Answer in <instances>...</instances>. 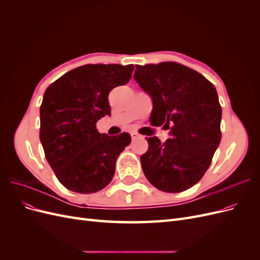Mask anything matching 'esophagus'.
Here are the masks:
<instances>
[{"label":"esophagus","instance_id":"obj_1","mask_svg":"<svg viewBox=\"0 0 260 260\" xmlns=\"http://www.w3.org/2000/svg\"><path fill=\"white\" fill-rule=\"evenodd\" d=\"M130 135H131L132 140H136V139H138L140 137V135H139V133H137V132H131Z\"/></svg>","mask_w":260,"mask_h":260}]
</instances>
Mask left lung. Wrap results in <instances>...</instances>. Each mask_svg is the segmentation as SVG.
Returning <instances> with one entry per match:
<instances>
[{"mask_svg":"<svg viewBox=\"0 0 260 260\" xmlns=\"http://www.w3.org/2000/svg\"><path fill=\"white\" fill-rule=\"evenodd\" d=\"M135 79L153 101L149 121L170 138H146L141 156L146 179L156 188L179 193L203 178L221 140V106L216 88L195 70L174 61L136 66Z\"/></svg>","mask_w":260,"mask_h":260,"instance_id":"left-lung-1","label":"left lung"}]
</instances>
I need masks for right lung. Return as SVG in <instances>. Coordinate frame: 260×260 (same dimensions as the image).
Returning <instances> with one entry per match:
<instances>
[{"label": "right lung", "mask_w": 260, "mask_h": 260, "mask_svg": "<svg viewBox=\"0 0 260 260\" xmlns=\"http://www.w3.org/2000/svg\"><path fill=\"white\" fill-rule=\"evenodd\" d=\"M133 65H84L45 90L40 107V141L46 160L68 190L89 194L111 182L129 133H101L96 122L111 115L108 94L131 79Z\"/></svg>", "instance_id": "obj_1"}]
</instances>
